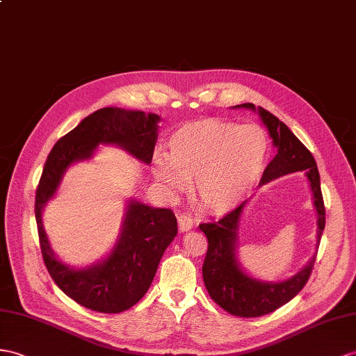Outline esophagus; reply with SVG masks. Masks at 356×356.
I'll return each instance as SVG.
<instances>
[{
	"label": "esophagus",
	"mask_w": 356,
	"mask_h": 356,
	"mask_svg": "<svg viewBox=\"0 0 356 356\" xmlns=\"http://www.w3.org/2000/svg\"><path fill=\"white\" fill-rule=\"evenodd\" d=\"M177 222L180 232H189L194 227L193 220H191V216L186 213H177Z\"/></svg>",
	"instance_id": "1"
}]
</instances>
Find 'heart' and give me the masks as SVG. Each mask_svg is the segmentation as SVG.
Listing matches in <instances>:
<instances>
[{
    "mask_svg": "<svg viewBox=\"0 0 356 356\" xmlns=\"http://www.w3.org/2000/svg\"><path fill=\"white\" fill-rule=\"evenodd\" d=\"M168 145L170 154H154V177L170 195L184 193L195 178V202L213 215L241 204L265 171L270 150L263 127L218 118L181 126Z\"/></svg>",
    "mask_w": 356,
    "mask_h": 356,
    "instance_id": "obj_1",
    "label": "heart"
}]
</instances>
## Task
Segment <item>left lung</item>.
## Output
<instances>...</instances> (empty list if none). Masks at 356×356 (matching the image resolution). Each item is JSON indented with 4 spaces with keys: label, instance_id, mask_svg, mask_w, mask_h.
Segmentation results:
<instances>
[{
    "label": "left lung",
    "instance_id": "1",
    "mask_svg": "<svg viewBox=\"0 0 356 356\" xmlns=\"http://www.w3.org/2000/svg\"><path fill=\"white\" fill-rule=\"evenodd\" d=\"M234 108H247L260 115L266 126L277 153L263 172L260 186L290 172L304 171L313 195V206L317 215V243L318 248L325 229V206L321 191V176L313 154L300 143L289 127L265 108L254 104H241ZM248 200L227 213L222 220L211 224H200L209 242L203 280L209 295L225 312L239 317H260L275 312L281 305L293 299L312 275L316 254L307 265L293 277L282 281H265L251 277L241 265L238 257L239 224Z\"/></svg>",
    "mask_w": 356,
    "mask_h": 356
}]
</instances>
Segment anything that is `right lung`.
I'll return each mask as SVG.
<instances>
[{
    "mask_svg": "<svg viewBox=\"0 0 356 356\" xmlns=\"http://www.w3.org/2000/svg\"><path fill=\"white\" fill-rule=\"evenodd\" d=\"M159 120L153 113L117 106L97 109L56 143L35 191V221L49 275L75 302L99 313H122L145 295L163 252L177 234L175 213L171 209H156L129 198L113 250L84 268L69 266L54 254L42 213L56 197L69 167L93 158L99 144L117 145L149 165Z\"/></svg>",
    "mask_w": 356,
    "mask_h": 356,
    "instance_id": "obj_1",
    "label": "right lung"
}]
</instances>
